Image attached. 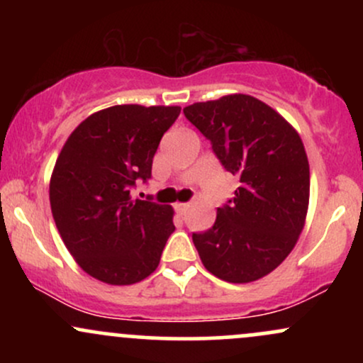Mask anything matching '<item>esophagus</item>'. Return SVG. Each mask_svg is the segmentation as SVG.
I'll use <instances>...</instances> for the list:
<instances>
[{
	"mask_svg": "<svg viewBox=\"0 0 363 363\" xmlns=\"http://www.w3.org/2000/svg\"><path fill=\"white\" fill-rule=\"evenodd\" d=\"M176 210H177L179 215H186V211L189 210V205H187V203H177Z\"/></svg>",
	"mask_w": 363,
	"mask_h": 363,
	"instance_id": "esophagus-1",
	"label": "esophagus"
}]
</instances>
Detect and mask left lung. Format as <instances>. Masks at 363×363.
I'll return each mask as SVG.
<instances>
[{
  "instance_id": "8db88e82",
  "label": "left lung",
  "mask_w": 363,
  "mask_h": 363,
  "mask_svg": "<svg viewBox=\"0 0 363 363\" xmlns=\"http://www.w3.org/2000/svg\"><path fill=\"white\" fill-rule=\"evenodd\" d=\"M184 116L240 179L213 227L193 234L199 257L220 280H259L289 256L306 223L311 174L301 136L277 111L244 94L196 102Z\"/></svg>"
}]
</instances>
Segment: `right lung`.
Instances as JSON below:
<instances>
[{
    "label": "right lung",
    "instance_id": "add662e5",
    "mask_svg": "<svg viewBox=\"0 0 363 363\" xmlns=\"http://www.w3.org/2000/svg\"><path fill=\"white\" fill-rule=\"evenodd\" d=\"M177 106L138 104L95 112L69 135L54 165L49 201L66 249L90 277L133 285L150 277L174 227L172 206L133 199L152 177L158 143Z\"/></svg>",
    "mask_w": 363,
    "mask_h": 363
}]
</instances>
